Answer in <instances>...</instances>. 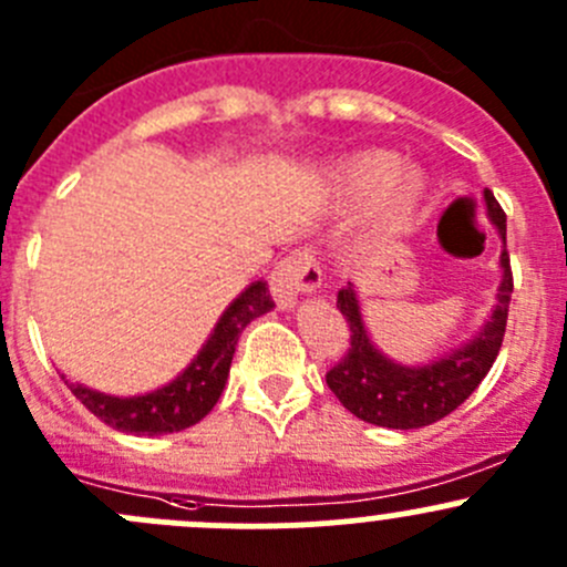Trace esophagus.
Masks as SVG:
<instances>
[{
  "label": "esophagus",
  "mask_w": 567,
  "mask_h": 567,
  "mask_svg": "<svg viewBox=\"0 0 567 567\" xmlns=\"http://www.w3.org/2000/svg\"><path fill=\"white\" fill-rule=\"evenodd\" d=\"M323 282V271H320L316 251L312 249H293L277 262L271 271V296L277 299L279 307H293L301 293H312Z\"/></svg>",
  "instance_id": "esophagus-1"
}]
</instances>
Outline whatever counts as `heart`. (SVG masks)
Here are the masks:
<instances>
[{
    "mask_svg": "<svg viewBox=\"0 0 567 567\" xmlns=\"http://www.w3.org/2000/svg\"><path fill=\"white\" fill-rule=\"evenodd\" d=\"M334 186L348 203H368L381 230L400 233L411 225L425 194V181L416 169L400 167L390 151H362L346 158L334 173Z\"/></svg>",
    "mask_w": 567,
    "mask_h": 567,
    "instance_id": "1",
    "label": "heart"
}]
</instances>
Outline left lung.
I'll use <instances>...</instances> for the list:
<instances>
[{"instance_id": "8db88e82", "label": "left lung", "mask_w": 567, "mask_h": 567, "mask_svg": "<svg viewBox=\"0 0 567 567\" xmlns=\"http://www.w3.org/2000/svg\"><path fill=\"white\" fill-rule=\"evenodd\" d=\"M483 197L491 221H494L502 241H505V210L496 203L494 192L485 188ZM499 266L502 282L499 293H496V307L491 312L488 323L480 329V334L474 340L463 342L455 351H450L447 357L436 359V362L416 364V368L392 362L370 342L362 310H359L357 290L348 282L337 293V310L348 320L351 348L326 373L329 390L337 394V400L353 416L370 422V425L394 427V431L425 427L458 409L463 400L477 390L480 381L488 375V370L494 368V359L499 357L502 340H505L507 310H511L513 293V271L507 249H502Z\"/></svg>"}]
</instances>
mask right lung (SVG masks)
I'll list each match as a JSON object with an SVG mask.
<instances>
[{
  "label": "right lung",
  "instance_id": "right-lung-1",
  "mask_svg": "<svg viewBox=\"0 0 567 567\" xmlns=\"http://www.w3.org/2000/svg\"><path fill=\"white\" fill-rule=\"evenodd\" d=\"M274 307L268 285L262 279L251 282L225 312L219 323L214 326L210 337L194 362L169 381L167 386L147 394H134V398H114L87 390L82 384H65L84 403V409L93 411L101 422L123 433H136V436H158V433H175L183 427H192L208 414L219 400L221 390L230 375L233 353H236L238 337L255 318Z\"/></svg>",
  "mask_w": 567,
  "mask_h": 567
}]
</instances>
